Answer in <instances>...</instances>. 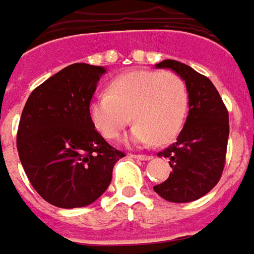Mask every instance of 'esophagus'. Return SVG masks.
Returning a JSON list of instances; mask_svg holds the SVG:
<instances>
[{
	"label": "esophagus",
	"instance_id": "1",
	"mask_svg": "<svg viewBox=\"0 0 254 254\" xmlns=\"http://www.w3.org/2000/svg\"><path fill=\"white\" fill-rule=\"evenodd\" d=\"M133 158H137V160H143V161H147V160H151L153 157L149 156V154H132Z\"/></svg>",
	"mask_w": 254,
	"mask_h": 254
}]
</instances>
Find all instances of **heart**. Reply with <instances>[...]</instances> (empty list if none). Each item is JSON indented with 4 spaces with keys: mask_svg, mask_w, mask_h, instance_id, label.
<instances>
[{
    "mask_svg": "<svg viewBox=\"0 0 254 254\" xmlns=\"http://www.w3.org/2000/svg\"><path fill=\"white\" fill-rule=\"evenodd\" d=\"M189 108L185 80L172 70H133L115 77L108 93L91 100L89 113L94 127L113 140L133 118L130 141L168 143L184 127Z\"/></svg>",
    "mask_w": 254,
    "mask_h": 254,
    "instance_id": "obj_1",
    "label": "heart"
}]
</instances>
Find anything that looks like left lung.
<instances>
[{"instance_id": "obj_1", "label": "left lung", "mask_w": 254, "mask_h": 254, "mask_svg": "<svg viewBox=\"0 0 254 254\" xmlns=\"http://www.w3.org/2000/svg\"><path fill=\"white\" fill-rule=\"evenodd\" d=\"M156 68H170L185 80L189 113L177 140L158 156L170 160L172 172L154 192L172 203L200 199L218 184L227 156L228 110L211 80L182 62L165 60Z\"/></svg>"}]
</instances>
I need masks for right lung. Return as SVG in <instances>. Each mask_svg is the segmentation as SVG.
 I'll list each match as a JSON object with an SVG mask.
<instances>
[{
    "label": "right lung",
    "mask_w": 254,
    "mask_h": 254,
    "mask_svg": "<svg viewBox=\"0 0 254 254\" xmlns=\"http://www.w3.org/2000/svg\"><path fill=\"white\" fill-rule=\"evenodd\" d=\"M103 66L72 64L37 86L19 121V158L34 190L50 204H91L107 190L125 157L98 133L89 107Z\"/></svg>",
    "instance_id": "right-lung-1"
}]
</instances>
